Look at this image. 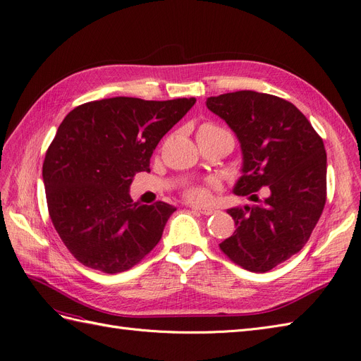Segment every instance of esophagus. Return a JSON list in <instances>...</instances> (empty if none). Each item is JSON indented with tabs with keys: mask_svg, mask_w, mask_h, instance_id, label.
Here are the masks:
<instances>
[{
	"mask_svg": "<svg viewBox=\"0 0 361 361\" xmlns=\"http://www.w3.org/2000/svg\"><path fill=\"white\" fill-rule=\"evenodd\" d=\"M191 209H194L195 212H200L203 215H212L215 211L211 209V207H199V206H191Z\"/></svg>",
	"mask_w": 361,
	"mask_h": 361,
	"instance_id": "34e87169",
	"label": "esophagus"
}]
</instances>
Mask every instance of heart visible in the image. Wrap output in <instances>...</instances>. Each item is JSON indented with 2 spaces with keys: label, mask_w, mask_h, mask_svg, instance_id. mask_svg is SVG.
<instances>
[{
  "label": "heart",
  "mask_w": 361,
  "mask_h": 361,
  "mask_svg": "<svg viewBox=\"0 0 361 361\" xmlns=\"http://www.w3.org/2000/svg\"><path fill=\"white\" fill-rule=\"evenodd\" d=\"M200 129H220V128L215 126V125H211V123H206V125L200 126ZM212 185H214L212 182H206L204 185H191V187L185 190V197H187L190 202L200 203L206 199L207 191H209Z\"/></svg>",
  "instance_id": "heart-1"
}]
</instances>
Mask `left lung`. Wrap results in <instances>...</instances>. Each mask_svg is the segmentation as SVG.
Wrapping results in <instances>:
<instances>
[{
    "label": "left lung",
    "instance_id": "obj_1",
    "mask_svg": "<svg viewBox=\"0 0 361 361\" xmlns=\"http://www.w3.org/2000/svg\"><path fill=\"white\" fill-rule=\"evenodd\" d=\"M206 106L241 143L243 176L233 192L257 202L227 209L236 231L220 248L244 269L267 272L298 253L324 211V141L297 106L277 96L241 90L207 97ZM264 186L269 195L259 201Z\"/></svg>",
    "mask_w": 361,
    "mask_h": 361
}]
</instances>
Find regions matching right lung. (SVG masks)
<instances>
[{"label": "right lung", "instance_id": "1", "mask_svg": "<svg viewBox=\"0 0 361 361\" xmlns=\"http://www.w3.org/2000/svg\"><path fill=\"white\" fill-rule=\"evenodd\" d=\"M195 97L145 101L110 97L64 117L43 161L51 221L72 256L92 269H130L159 243L176 207L138 204L129 185L150 171V157Z\"/></svg>", "mask_w": 361, "mask_h": 361}]
</instances>
